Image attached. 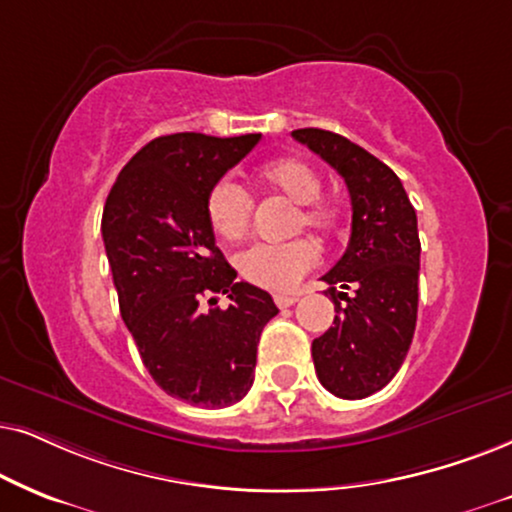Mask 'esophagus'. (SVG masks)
<instances>
[{"mask_svg":"<svg viewBox=\"0 0 512 512\" xmlns=\"http://www.w3.org/2000/svg\"><path fill=\"white\" fill-rule=\"evenodd\" d=\"M299 299V295H283V292H278V295H274V302L278 309H288V306H292Z\"/></svg>","mask_w":512,"mask_h":512,"instance_id":"1","label":"esophagus"}]
</instances>
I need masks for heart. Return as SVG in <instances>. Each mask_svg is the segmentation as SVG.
<instances>
[{"instance_id": "obj_1", "label": "heart", "mask_w": 512, "mask_h": 512, "mask_svg": "<svg viewBox=\"0 0 512 512\" xmlns=\"http://www.w3.org/2000/svg\"><path fill=\"white\" fill-rule=\"evenodd\" d=\"M255 180L271 192L281 194L290 203H297L290 222V234L306 229L311 236L327 238L339 229L342 210L335 201L323 199V177L309 161L299 156H281V159L262 163L255 170ZM208 222L224 241H238L248 234L252 222V199L243 187L231 180H220L210 189L206 201ZM318 252L311 241L295 238L288 243H257L236 257L238 274L252 285L290 292L302 278L316 267Z\"/></svg>"}]
</instances>
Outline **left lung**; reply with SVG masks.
Here are the masks:
<instances>
[{
	"label": "left lung",
	"mask_w": 512,
	"mask_h": 512,
	"mask_svg": "<svg viewBox=\"0 0 512 512\" xmlns=\"http://www.w3.org/2000/svg\"><path fill=\"white\" fill-rule=\"evenodd\" d=\"M292 138L330 163L351 194L349 248L323 276L335 325L313 339L311 356L327 391L360 400L381 391L410 351L419 306L417 213L400 177L356 142L323 128H299Z\"/></svg>",
	"instance_id": "8db88e82"
}]
</instances>
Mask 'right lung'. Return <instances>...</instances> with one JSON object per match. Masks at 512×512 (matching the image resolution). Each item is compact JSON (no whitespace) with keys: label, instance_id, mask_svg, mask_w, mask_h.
Wrapping results in <instances>:
<instances>
[{"label":"right lung","instance_id":"1","mask_svg":"<svg viewBox=\"0 0 512 512\" xmlns=\"http://www.w3.org/2000/svg\"><path fill=\"white\" fill-rule=\"evenodd\" d=\"M260 138L161 135L126 163L102 210L121 318L142 363L163 391L196 407H229L250 391L260 335L278 313L267 290L236 283L206 213L210 189ZM220 294L227 310L216 306Z\"/></svg>","mask_w":512,"mask_h":512}]
</instances>
